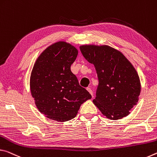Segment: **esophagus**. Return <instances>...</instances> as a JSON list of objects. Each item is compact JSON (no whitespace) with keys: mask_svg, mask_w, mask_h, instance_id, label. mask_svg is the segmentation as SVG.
<instances>
[{"mask_svg":"<svg viewBox=\"0 0 157 157\" xmlns=\"http://www.w3.org/2000/svg\"><path fill=\"white\" fill-rule=\"evenodd\" d=\"M87 90H88V91L89 92V93L91 94L92 97H93V92H92V90H91L90 88H87Z\"/></svg>","mask_w":157,"mask_h":157,"instance_id":"obj_1","label":"esophagus"}]
</instances>
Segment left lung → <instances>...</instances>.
I'll list each match as a JSON object with an SVG mask.
<instances>
[{"instance_id": "obj_1", "label": "left lung", "mask_w": 157, "mask_h": 157, "mask_svg": "<svg viewBox=\"0 0 157 157\" xmlns=\"http://www.w3.org/2000/svg\"><path fill=\"white\" fill-rule=\"evenodd\" d=\"M80 50L98 76L94 105L110 120L127 116L138 101L141 89L134 67L122 53L108 45H82Z\"/></svg>"}]
</instances>
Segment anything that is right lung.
I'll return each mask as SVG.
<instances>
[{"label": "right lung", "mask_w": 157, "mask_h": 157, "mask_svg": "<svg viewBox=\"0 0 157 157\" xmlns=\"http://www.w3.org/2000/svg\"><path fill=\"white\" fill-rule=\"evenodd\" d=\"M77 56L75 47L60 41L48 47L35 61L30 92L37 109L48 119L61 122L73 119L81 105L92 98L71 71Z\"/></svg>", "instance_id": "add662e5"}]
</instances>
